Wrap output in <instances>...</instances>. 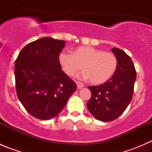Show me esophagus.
Returning <instances> with one entry per match:
<instances>
[{
	"label": "esophagus",
	"instance_id": "34e87169",
	"mask_svg": "<svg viewBox=\"0 0 152 152\" xmlns=\"http://www.w3.org/2000/svg\"><path fill=\"white\" fill-rule=\"evenodd\" d=\"M76 85H77V88L78 89H82V88H83L84 87V84H82V82H77V83H76Z\"/></svg>",
	"mask_w": 152,
	"mask_h": 152
}]
</instances>
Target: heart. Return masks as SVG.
I'll list each match as a JSON object with an SVG mask.
<instances>
[{
    "label": "heart",
    "instance_id": "heart-1",
    "mask_svg": "<svg viewBox=\"0 0 152 152\" xmlns=\"http://www.w3.org/2000/svg\"><path fill=\"white\" fill-rule=\"evenodd\" d=\"M59 62L68 76H73L83 66V76L93 85H101L110 80L118 67L114 53L90 46L77 48L72 53H60Z\"/></svg>",
    "mask_w": 152,
    "mask_h": 152
}]
</instances>
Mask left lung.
Returning a JSON list of instances; mask_svg holds the SVG:
<instances>
[{
  "instance_id": "8db88e82",
  "label": "left lung",
  "mask_w": 152,
  "mask_h": 152,
  "mask_svg": "<svg viewBox=\"0 0 152 152\" xmlns=\"http://www.w3.org/2000/svg\"><path fill=\"white\" fill-rule=\"evenodd\" d=\"M112 51L118 59V67L111 79L99 86L88 87L92 96L87 107L96 119L112 121L125 111L131 102L136 79V70L131 58L121 49Z\"/></svg>"
}]
</instances>
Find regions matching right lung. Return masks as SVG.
Wrapping results in <instances>:
<instances>
[{
	"mask_svg": "<svg viewBox=\"0 0 152 152\" xmlns=\"http://www.w3.org/2000/svg\"><path fill=\"white\" fill-rule=\"evenodd\" d=\"M65 43L52 37L40 38L26 45L16 59L18 99L36 118L56 117L77 88L61 69L59 56Z\"/></svg>",
	"mask_w": 152,
	"mask_h": 152,
	"instance_id": "right-lung-1",
	"label": "right lung"
}]
</instances>
